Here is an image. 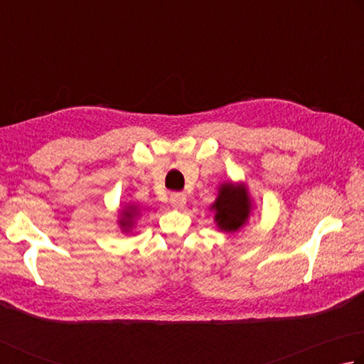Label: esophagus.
Instances as JSON below:
<instances>
[{
  "label": "esophagus",
  "mask_w": 364,
  "mask_h": 364,
  "mask_svg": "<svg viewBox=\"0 0 364 364\" xmlns=\"http://www.w3.org/2000/svg\"><path fill=\"white\" fill-rule=\"evenodd\" d=\"M170 203H171V207H175V208H183L184 205H186V196L181 193H173L170 196Z\"/></svg>",
  "instance_id": "obj_1"
}]
</instances>
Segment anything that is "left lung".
Returning a JSON list of instances; mask_svg holds the SVG:
<instances>
[{"label": "left lung", "instance_id": "left-lung-1", "mask_svg": "<svg viewBox=\"0 0 364 364\" xmlns=\"http://www.w3.org/2000/svg\"><path fill=\"white\" fill-rule=\"evenodd\" d=\"M215 211L216 226L224 232H237L248 223L251 215V200L243 184L223 183L218 197L211 205Z\"/></svg>", "mask_w": 364, "mask_h": 364}]
</instances>
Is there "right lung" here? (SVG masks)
Segmentation results:
<instances>
[{"label": "right lung", "instance_id": "right-lung-1", "mask_svg": "<svg viewBox=\"0 0 364 364\" xmlns=\"http://www.w3.org/2000/svg\"><path fill=\"white\" fill-rule=\"evenodd\" d=\"M140 215V211H138L136 205H129V207H125L121 213V220H119V226L124 230V232H129L134 226V220L135 218Z\"/></svg>", "mask_w": 364, "mask_h": 364}]
</instances>
